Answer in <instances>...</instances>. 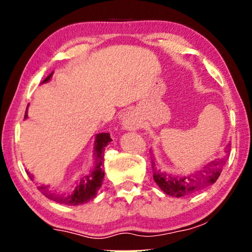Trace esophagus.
Segmentation results:
<instances>
[{
    "mask_svg": "<svg viewBox=\"0 0 252 252\" xmlns=\"http://www.w3.org/2000/svg\"><path fill=\"white\" fill-rule=\"evenodd\" d=\"M123 125H124V127H125L126 129H136L137 128L136 120L133 117V115H130L129 112L126 113L125 117H124Z\"/></svg>",
    "mask_w": 252,
    "mask_h": 252,
    "instance_id": "1",
    "label": "esophagus"
}]
</instances>
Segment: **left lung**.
I'll use <instances>...</instances> for the list:
<instances>
[{
  "instance_id": "obj_1",
  "label": "left lung",
  "mask_w": 252,
  "mask_h": 252,
  "mask_svg": "<svg viewBox=\"0 0 252 252\" xmlns=\"http://www.w3.org/2000/svg\"><path fill=\"white\" fill-rule=\"evenodd\" d=\"M228 146H227V149H228ZM225 164V158L216 159L203 167L201 171L196 172L195 174L187 175V177H174V175L160 172L156 167L154 159L151 160L155 182L159 186V188L165 194L174 196V197L191 195L215 184L218 180Z\"/></svg>"
}]
</instances>
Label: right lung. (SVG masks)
Masks as SVG:
<instances>
[{"mask_svg":"<svg viewBox=\"0 0 252 252\" xmlns=\"http://www.w3.org/2000/svg\"><path fill=\"white\" fill-rule=\"evenodd\" d=\"M53 73H50L48 77L44 79L42 82H47L51 78ZM27 118V109L25 112V117ZM110 141H112L111 136L109 133H101L96 135L95 140V156H96V165L91 173H88L85 177L80 179V181L78 182V185L75 186L74 190L71 194L67 195H61L56 194V192L51 191L49 189V186H43L40 185L37 186V189L42 192V194L48 197L51 201H55L61 204H66V205H80L84 203H87L91 201L97 194L98 189L101 188L103 178H104V171H103V154H104V149L106 144H109ZM31 180H33V175H31L27 172Z\"/></svg>","mask_w":252,"mask_h":252,"instance_id":"add662e5","label":"right lung"}]
</instances>
